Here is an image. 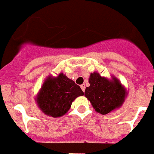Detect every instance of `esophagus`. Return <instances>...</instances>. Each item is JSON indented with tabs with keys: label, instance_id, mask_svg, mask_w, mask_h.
I'll return each mask as SVG.
<instances>
[{
	"label": "esophagus",
	"instance_id": "obj_1",
	"mask_svg": "<svg viewBox=\"0 0 154 154\" xmlns=\"http://www.w3.org/2000/svg\"><path fill=\"white\" fill-rule=\"evenodd\" d=\"M80 87H81V89L83 90V91L84 92V91H85V89H86V87H85V85H84V84L81 85Z\"/></svg>",
	"mask_w": 154,
	"mask_h": 154
}]
</instances>
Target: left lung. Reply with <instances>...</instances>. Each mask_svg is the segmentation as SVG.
I'll return each mask as SVG.
<instances>
[{
	"label": "left lung",
	"mask_w": 154,
	"mask_h": 154,
	"mask_svg": "<svg viewBox=\"0 0 154 154\" xmlns=\"http://www.w3.org/2000/svg\"><path fill=\"white\" fill-rule=\"evenodd\" d=\"M89 83L90 87L86 88L84 94L98 113L108 114L124 102L125 90L117 79L109 81L94 72L91 74Z\"/></svg>",
	"instance_id": "left-lung-1"
}]
</instances>
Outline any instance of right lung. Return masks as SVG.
I'll return each instance as SVG.
<instances>
[{
  "label": "right lung",
  "mask_w": 154,
  "mask_h": 154,
  "mask_svg": "<svg viewBox=\"0 0 154 154\" xmlns=\"http://www.w3.org/2000/svg\"><path fill=\"white\" fill-rule=\"evenodd\" d=\"M83 95L79 85L63 74L56 78L48 77L40 89L37 103L44 114L53 118L63 116L77 97Z\"/></svg>",
  "instance_id": "1"
}]
</instances>
